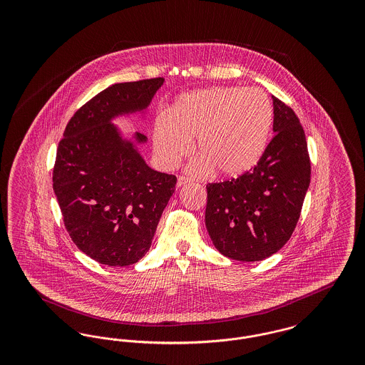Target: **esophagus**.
Listing matches in <instances>:
<instances>
[{
  "label": "esophagus",
  "mask_w": 365,
  "mask_h": 365,
  "mask_svg": "<svg viewBox=\"0 0 365 365\" xmlns=\"http://www.w3.org/2000/svg\"><path fill=\"white\" fill-rule=\"evenodd\" d=\"M186 183H189V179L185 178V176H179V178H178V182H176V187H182V186H185Z\"/></svg>",
  "instance_id": "obj_1"
}]
</instances>
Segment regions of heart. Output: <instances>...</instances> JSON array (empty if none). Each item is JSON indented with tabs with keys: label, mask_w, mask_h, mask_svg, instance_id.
Returning a JSON list of instances; mask_svg holds the SVG:
<instances>
[{
	"label": "heart",
	"mask_w": 365,
	"mask_h": 365,
	"mask_svg": "<svg viewBox=\"0 0 365 365\" xmlns=\"http://www.w3.org/2000/svg\"><path fill=\"white\" fill-rule=\"evenodd\" d=\"M274 123V108L259 87H209L180 96L153 125V149L165 167L178 165L191 152L200 153L189 167L194 175L215 170L238 178L264 156Z\"/></svg>",
	"instance_id": "1"
}]
</instances>
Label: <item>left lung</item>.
Segmentation results:
<instances>
[{"instance_id":"left-lung-1","label":"left lung","mask_w":365,"mask_h":365,"mask_svg":"<svg viewBox=\"0 0 365 365\" xmlns=\"http://www.w3.org/2000/svg\"><path fill=\"white\" fill-rule=\"evenodd\" d=\"M274 138L247 174L209 183L205 226L228 259L260 261L287 242L311 183L304 128L294 110L272 96Z\"/></svg>"}]
</instances>
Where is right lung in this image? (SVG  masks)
I'll list each match as a JSON object with an SVG mask.
<instances>
[{"label": "right lung", "mask_w": 365, "mask_h": 365, "mask_svg": "<svg viewBox=\"0 0 365 365\" xmlns=\"http://www.w3.org/2000/svg\"><path fill=\"white\" fill-rule=\"evenodd\" d=\"M164 78L116 83L71 118L53 168V190L71 240L93 260L127 267L149 250L176 176L152 170L112 120L145 113Z\"/></svg>", "instance_id": "add662e5"}]
</instances>
